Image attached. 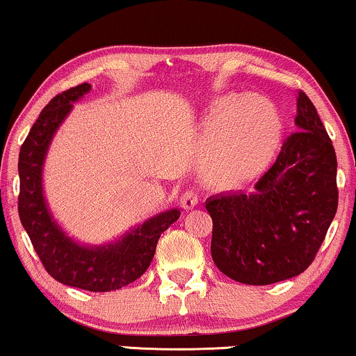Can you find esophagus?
<instances>
[{"mask_svg": "<svg viewBox=\"0 0 356 356\" xmlns=\"http://www.w3.org/2000/svg\"><path fill=\"white\" fill-rule=\"evenodd\" d=\"M197 204H199V193L193 188H188L181 195V205L184 210H192L193 207H197Z\"/></svg>", "mask_w": 356, "mask_h": 356, "instance_id": "1", "label": "esophagus"}]
</instances>
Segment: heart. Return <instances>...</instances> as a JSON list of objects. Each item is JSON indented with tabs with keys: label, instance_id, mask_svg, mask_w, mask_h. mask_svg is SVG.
<instances>
[{
	"label": "heart",
	"instance_id": "obj_1",
	"mask_svg": "<svg viewBox=\"0 0 356 356\" xmlns=\"http://www.w3.org/2000/svg\"><path fill=\"white\" fill-rule=\"evenodd\" d=\"M281 136L282 120L271 102L259 97L220 98L205 131L210 179L228 188L254 181L271 164Z\"/></svg>",
	"mask_w": 356,
	"mask_h": 356
}]
</instances>
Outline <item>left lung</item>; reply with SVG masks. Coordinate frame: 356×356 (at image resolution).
<instances>
[{
	"mask_svg": "<svg viewBox=\"0 0 356 356\" xmlns=\"http://www.w3.org/2000/svg\"><path fill=\"white\" fill-rule=\"evenodd\" d=\"M294 123L298 131L254 192H223L205 202L213 220V263L243 284L266 286L304 273L337 213L335 149L304 92Z\"/></svg>",
	"mask_w": 356,
	"mask_h": 356,
	"instance_id": "1",
	"label": "left lung"
}]
</instances>
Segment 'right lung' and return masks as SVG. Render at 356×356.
<instances>
[{
    "instance_id": "obj_1",
    "label": "right lung",
    "mask_w": 356,
    "mask_h": 356,
    "mask_svg": "<svg viewBox=\"0 0 356 356\" xmlns=\"http://www.w3.org/2000/svg\"><path fill=\"white\" fill-rule=\"evenodd\" d=\"M82 83L52 98L22 143L19 152V218L46 271L65 286L92 292L116 291L131 284L149 268L161 233L181 215L165 210L105 245H80L56 222L42 187V170L54 134L74 103L90 92Z\"/></svg>"
}]
</instances>
